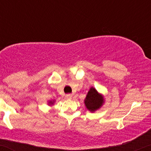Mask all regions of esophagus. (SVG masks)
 I'll list each match as a JSON object with an SVG mask.
<instances>
[{
    "label": "esophagus",
    "mask_w": 151,
    "mask_h": 151,
    "mask_svg": "<svg viewBox=\"0 0 151 151\" xmlns=\"http://www.w3.org/2000/svg\"><path fill=\"white\" fill-rule=\"evenodd\" d=\"M65 97H66V98H67V99H68V100H71V99L72 98V94H66Z\"/></svg>",
    "instance_id": "34e87169"
}]
</instances>
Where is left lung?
<instances>
[{
    "label": "left lung",
    "instance_id": "8db88e82",
    "mask_svg": "<svg viewBox=\"0 0 151 151\" xmlns=\"http://www.w3.org/2000/svg\"><path fill=\"white\" fill-rule=\"evenodd\" d=\"M102 103H103L102 97L100 94H98L95 89L92 87L89 89L85 100H84V104H85L87 108L89 110L93 112V111L100 108Z\"/></svg>",
    "mask_w": 151,
    "mask_h": 151
}]
</instances>
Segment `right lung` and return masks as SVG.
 <instances>
[{"mask_svg": "<svg viewBox=\"0 0 151 151\" xmlns=\"http://www.w3.org/2000/svg\"><path fill=\"white\" fill-rule=\"evenodd\" d=\"M50 103H51V104H53V102H50Z\"/></svg>", "mask_w": 151, "mask_h": 151, "instance_id": "right-lung-1", "label": "right lung"}]
</instances>
